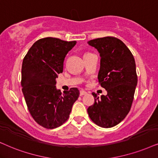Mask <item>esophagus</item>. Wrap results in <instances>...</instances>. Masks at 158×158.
Instances as JSON below:
<instances>
[{"label":"esophagus","instance_id":"1","mask_svg":"<svg viewBox=\"0 0 158 158\" xmlns=\"http://www.w3.org/2000/svg\"><path fill=\"white\" fill-rule=\"evenodd\" d=\"M80 96H82V95H87V92L83 90V89H81V90H80Z\"/></svg>","mask_w":158,"mask_h":158}]
</instances>
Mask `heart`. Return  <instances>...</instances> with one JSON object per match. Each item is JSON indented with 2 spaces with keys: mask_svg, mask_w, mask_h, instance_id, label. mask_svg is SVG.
<instances>
[{
  "mask_svg": "<svg viewBox=\"0 0 158 158\" xmlns=\"http://www.w3.org/2000/svg\"><path fill=\"white\" fill-rule=\"evenodd\" d=\"M86 54H87V53H86Z\"/></svg>",
  "mask_w": 158,
  "mask_h": 158,
  "instance_id": "obj_1",
  "label": "heart"
}]
</instances>
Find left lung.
I'll return each instance as SVG.
<instances>
[{
    "instance_id": "left-lung-1",
    "label": "left lung",
    "mask_w": 158,
    "mask_h": 158,
    "mask_svg": "<svg viewBox=\"0 0 158 158\" xmlns=\"http://www.w3.org/2000/svg\"><path fill=\"white\" fill-rule=\"evenodd\" d=\"M88 44L101 55L99 85L107 95L98 97L93 93V105L87 109L91 120L109 128L125 118L132 106L138 77L133 54L121 40L106 36L90 40Z\"/></svg>"
}]
</instances>
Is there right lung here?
I'll return each instance as SVG.
<instances>
[{"label": "right lung", "instance_id": "right-lung-1", "mask_svg": "<svg viewBox=\"0 0 158 158\" xmlns=\"http://www.w3.org/2000/svg\"><path fill=\"white\" fill-rule=\"evenodd\" d=\"M77 41L47 37L38 40L26 54L22 65L21 86L27 109L45 128L60 126L69 119L79 91L72 87L62 95L56 78L63 73L65 55Z\"/></svg>", "mask_w": 158, "mask_h": 158}]
</instances>
